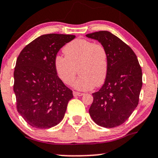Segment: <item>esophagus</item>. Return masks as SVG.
<instances>
[{
    "instance_id": "34e87169",
    "label": "esophagus",
    "mask_w": 158,
    "mask_h": 158,
    "mask_svg": "<svg viewBox=\"0 0 158 158\" xmlns=\"http://www.w3.org/2000/svg\"><path fill=\"white\" fill-rule=\"evenodd\" d=\"M73 94L74 97H77H77H81V96L84 95V94L79 93V92H77V91H73Z\"/></svg>"
}]
</instances>
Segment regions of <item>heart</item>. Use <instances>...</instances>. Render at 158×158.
Listing matches in <instances>:
<instances>
[{"instance_id": "b5f03b06", "label": "heart", "mask_w": 158, "mask_h": 158, "mask_svg": "<svg viewBox=\"0 0 158 158\" xmlns=\"http://www.w3.org/2000/svg\"><path fill=\"white\" fill-rule=\"evenodd\" d=\"M65 56H57L54 68L58 77L64 84L70 85L78 73L80 74L73 86L80 90H89L106 80L108 69V54L102 45L78 39L64 48Z\"/></svg>"}]
</instances>
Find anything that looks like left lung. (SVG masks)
<instances>
[{"instance_id":"left-lung-1","label":"left lung","mask_w":158,"mask_h":158,"mask_svg":"<svg viewBox=\"0 0 158 158\" xmlns=\"http://www.w3.org/2000/svg\"><path fill=\"white\" fill-rule=\"evenodd\" d=\"M97 40L108 54V69L104 85L92 94L89 114L98 126L114 128L122 125L137 108L142 88V70L129 46L108 31L87 34Z\"/></svg>"}]
</instances>
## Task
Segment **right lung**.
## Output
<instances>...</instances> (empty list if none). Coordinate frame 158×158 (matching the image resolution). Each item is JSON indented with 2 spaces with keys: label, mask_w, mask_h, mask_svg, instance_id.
<instances>
[{
  "label": "right lung",
  "mask_w": 158,
  "mask_h": 158,
  "mask_svg": "<svg viewBox=\"0 0 158 158\" xmlns=\"http://www.w3.org/2000/svg\"><path fill=\"white\" fill-rule=\"evenodd\" d=\"M75 38L42 35L27 45L18 57L13 86L17 110L34 128L46 129L59 124L73 97L72 90L58 77L54 60L60 49Z\"/></svg>",
  "instance_id": "obj_1"
}]
</instances>
